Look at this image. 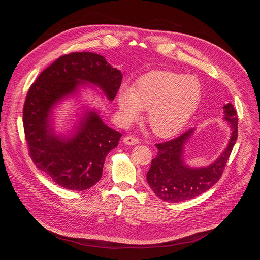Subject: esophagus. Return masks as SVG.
Returning a JSON list of instances; mask_svg holds the SVG:
<instances>
[{"label": "esophagus", "instance_id": "1", "mask_svg": "<svg viewBox=\"0 0 260 260\" xmlns=\"http://www.w3.org/2000/svg\"><path fill=\"white\" fill-rule=\"evenodd\" d=\"M123 143L125 145H136V144H139V140L132 136H126L123 138Z\"/></svg>", "mask_w": 260, "mask_h": 260}]
</instances>
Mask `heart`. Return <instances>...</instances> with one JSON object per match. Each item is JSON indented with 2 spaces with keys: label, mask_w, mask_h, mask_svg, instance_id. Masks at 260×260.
<instances>
[{
  "label": "heart",
  "mask_w": 260,
  "mask_h": 260,
  "mask_svg": "<svg viewBox=\"0 0 260 260\" xmlns=\"http://www.w3.org/2000/svg\"><path fill=\"white\" fill-rule=\"evenodd\" d=\"M202 86L193 76L171 71H157L143 76L132 87L123 84L116 95L119 117L123 124L139 119L148 110L147 122L158 137L181 132L198 109Z\"/></svg>",
  "instance_id": "1"
}]
</instances>
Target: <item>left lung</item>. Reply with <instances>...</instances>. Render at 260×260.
<instances>
[{"mask_svg": "<svg viewBox=\"0 0 260 260\" xmlns=\"http://www.w3.org/2000/svg\"><path fill=\"white\" fill-rule=\"evenodd\" d=\"M223 119L231 128V139L220 156L207 167H190L185 162V145L194 128L169 142L156 144L158 153L147 173V182L162 201L180 203L193 199L210 189L220 179L238 138L237 111L230 103L223 106Z\"/></svg>", "mask_w": 260, "mask_h": 260, "instance_id": "1", "label": "left lung"}]
</instances>
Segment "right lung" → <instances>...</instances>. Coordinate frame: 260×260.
Masks as SVG:
<instances>
[{"label": "right lung", "mask_w": 260, "mask_h": 260, "mask_svg": "<svg viewBox=\"0 0 260 260\" xmlns=\"http://www.w3.org/2000/svg\"><path fill=\"white\" fill-rule=\"evenodd\" d=\"M122 74L104 56L93 52L62 55L31 84L23 107V128L36 167L59 186L86 190L102 178L107 154L117 147L121 134L107 126L100 112L89 106L68 133L57 134L54 109L82 88L96 87L113 101Z\"/></svg>", "instance_id": "right-lung-1"}]
</instances>
